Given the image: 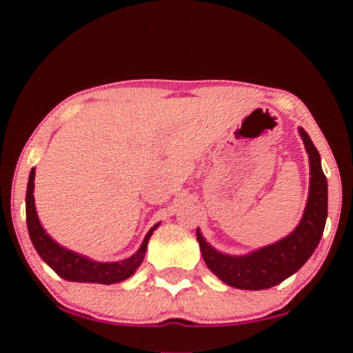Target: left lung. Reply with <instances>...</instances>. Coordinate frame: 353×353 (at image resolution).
<instances>
[{
	"label": "left lung",
	"instance_id": "1",
	"mask_svg": "<svg viewBox=\"0 0 353 353\" xmlns=\"http://www.w3.org/2000/svg\"><path fill=\"white\" fill-rule=\"evenodd\" d=\"M299 135L310 160V191L301 223L290 235L246 255H229L210 246L199 227L196 230L207 268L225 285L254 291L271 288L301 270L318 248L327 221V177L312 139L302 128Z\"/></svg>",
	"mask_w": 353,
	"mask_h": 353
}]
</instances>
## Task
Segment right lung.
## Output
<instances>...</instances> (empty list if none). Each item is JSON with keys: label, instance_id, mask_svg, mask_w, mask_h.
<instances>
[{"label": "right lung", "instance_id": "obj_1", "mask_svg": "<svg viewBox=\"0 0 353 353\" xmlns=\"http://www.w3.org/2000/svg\"><path fill=\"white\" fill-rule=\"evenodd\" d=\"M34 179H35V168L29 172V181L26 188V223L28 232L31 236L37 254L41 256L48 266L52 271L59 274L62 279L68 282H81V283H118L123 280L134 276V272L139 270V266L145 259L148 241L154 230L157 229L160 223L155 224L149 229V232L143 240L141 246L134 255L128 256L121 261H97L88 259V256L73 252L67 248H63L57 241L46 234L43 225L40 224L37 210H35L34 201Z\"/></svg>", "mask_w": 353, "mask_h": 353}]
</instances>
